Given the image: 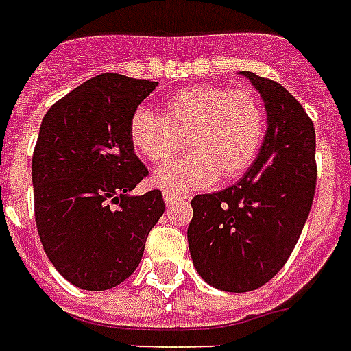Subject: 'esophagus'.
Returning <instances> with one entry per match:
<instances>
[{"label":"esophagus","instance_id":"esophagus-1","mask_svg":"<svg viewBox=\"0 0 351 351\" xmlns=\"http://www.w3.org/2000/svg\"><path fill=\"white\" fill-rule=\"evenodd\" d=\"M164 200H165V204H175V202H178V200H184V195L164 191Z\"/></svg>","mask_w":351,"mask_h":351}]
</instances>
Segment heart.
<instances>
[{
  "mask_svg": "<svg viewBox=\"0 0 351 351\" xmlns=\"http://www.w3.org/2000/svg\"><path fill=\"white\" fill-rule=\"evenodd\" d=\"M264 132V109L253 93L215 85L178 90L164 104L162 117L138 109L129 123L132 147L154 164L173 158L186 138L191 153L153 175L154 186L178 195L244 175L261 151Z\"/></svg>",
  "mask_w": 351,
  "mask_h": 351,
  "instance_id": "heart-1",
  "label": "heart"
}]
</instances>
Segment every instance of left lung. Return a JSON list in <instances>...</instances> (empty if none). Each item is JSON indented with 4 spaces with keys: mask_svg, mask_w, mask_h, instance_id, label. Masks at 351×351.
Here are the masks:
<instances>
[{
    "mask_svg": "<svg viewBox=\"0 0 351 351\" xmlns=\"http://www.w3.org/2000/svg\"><path fill=\"white\" fill-rule=\"evenodd\" d=\"M258 90L267 129L256 160L224 191L197 195L187 242L193 266L213 288L244 293L271 280L291 255L317 184L315 129L273 80L239 73Z\"/></svg>",
    "mask_w": 351,
    "mask_h": 351,
    "instance_id": "8db88e82",
    "label": "left lung"
}]
</instances>
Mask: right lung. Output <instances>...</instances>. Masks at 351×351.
Returning a JSON list of instances; mask_svg holds the SVG:
<instances>
[{
    "mask_svg": "<svg viewBox=\"0 0 351 351\" xmlns=\"http://www.w3.org/2000/svg\"><path fill=\"white\" fill-rule=\"evenodd\" d=\"M158 82L100 74L56 101L32 154L34 217L49 261L69 282L104 291L142 261L164 215L158 189L132 195L147 176L129 123Z\"/></svg>",
    "mask_w": 351,
    "mask_h": 351,
    "instance_id": "obj_1",
    "label": "right lung"
}]
</instances>
